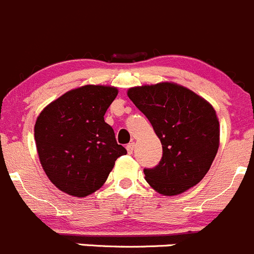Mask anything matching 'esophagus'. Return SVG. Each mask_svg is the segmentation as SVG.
Returning <instances> with one entry per match:
<instances>
[{
    "label": "esophagus",
    "instance_id": "esophagus-1",
    "mask_svg": "<svg viewBox=\"0 0 254 254\" xmlns=\"http://www.w3.org/2000/svg\"><path fill=\"white\" fill-rule=\"evenodd\" d=\"M134 149H135V143H129L127 145V150L129 154L134 153Z\"/></svg>",
    "mask_w": 254,
    "mask_h": 254
}]
</instances>
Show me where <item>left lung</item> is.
Returning a JSON list of instances; mask_svg holds the SVG:
<instances>
[{
    "label": "left lung",
    "instance_id": "8db88e82",
    "mask_svg": "<svg viewBox=\"0 0 254 254\" xmlns=\"http://www.w3.org/2000/svg\"><path fill=\"white\" fill-rule=\"evenodd\" d=\"M127 96L148 118L163 146L159 164L144 169L146 182L164 195H177L198 184L219 146L213 106L172 82L131 87Z\"/></svg>",
    "mask_w": 254,
    "mask_h": 254
}]
</instances>
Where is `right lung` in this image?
Wrapping results in <instances>:
<instances>
[{
	"mask_svg": "<svg viewBox=\"0 0 254 254\" xmlns=\"http://www.w3.org/2000/svg\"><path fill=\"white\" fill-rule=\"evenodd\" d=\"M118 89L86 85L52 101L35 124L40 162L60 190L82 198L106 182L115 160L127 154L104 120Z\"/></svg>",
	"mask_w": 254,
	"mask_h": 254,
	"instance_id": "1",
	"label": "right lung"
}]
</instances>
